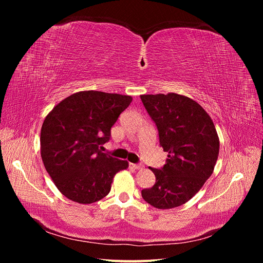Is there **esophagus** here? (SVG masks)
<instances>
[{"instance_id":"esophagus-1","label":"esophagus","mask_w":263,"mask_h":263,"mask_svg":"<svg viewBox=\"0 0 263 263\" xmlns=\"http://www.w3.org/2000/svg\"><path fill=\"white\" fill-rule=\"evenodd\" d=\"M132 166H133L134 169H136V170L144 169V164H132Z\"/></svg>"}]
</instances>
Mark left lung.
<instances>
[{
    "label": "left lung",
    "instance_id": "1",
    "mask_svg": "<svg viewBox=\"0 0 263 263\" xmlns=\"http://www.w3.org/2000/svg\"><path fill=\"white\" fill-rule=\"evenodd\" d=\"M156 123L159 140L168 153L153 187L141 191L144 200L159 210L178 208L202 189L214 171L219 138L211 116L194 100L177 93L140 95Z\"/></svg>",
    "mask_w": 263,
    "mask_h": 263
}]
</instances>
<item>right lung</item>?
I'll return each instance as SVG.
<instances>
[{
  "label": "right lung",
  "instance_id": "obj_1",
  "mask_svg": "<svg viewBox=\"0 0 263 263\" xmlns=\"http://www.w3.org/2000/svg\"><path fill=\"white\" fill-rule=\"evenodd\" d=\"M133 101L129 95L81 91L62 100L46 116L41 154L54 185L69 200L91 204L105 197L115 174L128 162L101 151L110 128Z\"/></svg>",
  "mask_w": 263,
  "mask_h": 263
}]
</instances>
